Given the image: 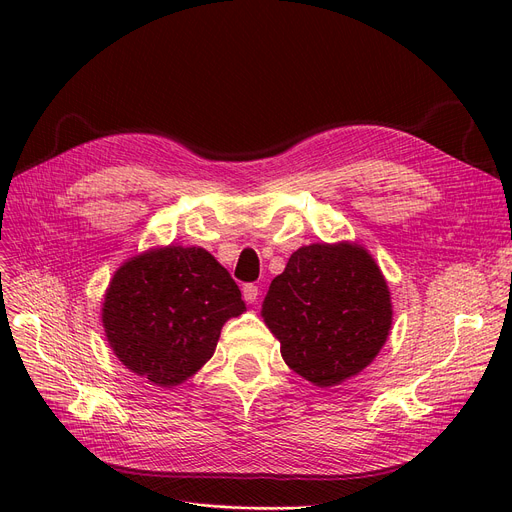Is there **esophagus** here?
Listing matches in <instances>:
<instances>
[{
    "label": "esophagus",
    "mask_w": 512,
    "mask_h": 512,
    "mask_svg": "<svg viewBox=\"0 0 512 512\" xmlns=\"http://www.w3.org/2000/svg\"><path fill=\"white\" fill-rule=\"evenodd\" d=\"M242 297H245L247 303H255L259 297V288L255 284H245L242 286Z\"/></svg>",
    "instance_id": "esophagus-1"
}]
</instances>
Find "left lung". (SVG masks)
I'll use <instances>...</instances> for the list:
<instances>
[{"mask_svg":"<svg viewBox=\"0 0 512 512\" xmlns=\"http://www.w3.org/2000/svg\"><path fill=\"white\" fill-rule=\"evenodd\" d=\"M286 365L319 388L363 371L384 346L392 305L386 280L359 247L309 245L294 251L261 311Z\"/></svg>","mask_w":512,"mask_h":512,"instance_id":"1","label":"left lung"}]
</instances>
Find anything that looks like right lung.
<instances>
[{"label": "right lung", "instance_id": "obj_1", "mask_svg": "<svg viewBox=\"0 0 512 512\" xmlns=\"http://www.w3.org/2000/svg\"><path fill=\"white\" fill-rule=\"evenodd\" d=\"M245 309L236 282L205 249L170 245L114 274L103 328L130 371L170 388L211 359L222 326Z\"/></svg>", "mask_w": 512, "mask_h": 512}]
</instances>
